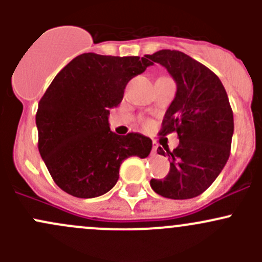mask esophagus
<instances>
[{
  "mask_svg": "<svg viewBox=\"0 0 262 262\" xmlns=\"http://www.w3.org/2000/svg\"><path fill=\"white\" fill-rule=\"evenodd\" d=\"M157 148H158L157 143H155V142H153V147H152V152H153V155H157Z\"/></svg>",
  "mask_w": 262,
  "mask_h": 262,
  "instance_id": "34e87169",
  "label": "esophagus"
}]
</instances>
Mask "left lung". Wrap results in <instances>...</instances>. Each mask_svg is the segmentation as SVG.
Here are the masks:
<instances>
[{
  "label": "left lung",
  "instance_id": "obj_1",
  "mask_svg": "<svg viewBox=\"0 0 262 262\" xmlns=\"http://www.w3.org/2000/svg\"><path fill=\"white\" fill-rule=\"evenodd\" d=\"M146 58L160 63L176 82L175 99L162 121L161 136L176 132L170 172L150 187L168 199H191L204 192L226 166L234 124L228 96L218 76L179 50L162 49ZM158 155L166 156L161 147Z\"/></svg>",
  "mask_w": 262,
  "mask_h": 262
}]
</instances>
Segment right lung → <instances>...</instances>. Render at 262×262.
<instances>
[{
	"label": "right lung",
	"instance_id": "add662e5",
	"mask_svg": "<svg viewBox=\"0 0 262 262\" xmlns=\"http://www.w3.org/2000/svg\"><path fill=\"white\" fill-rule=\"evenodd\" d=\"M153 62L139 57L83 53L52 81L39 101V152L55 184L76 198H96L115 186L121 162L146 158L152 141L143 134L110 130V109L130 78Z\"/></svg>",
	"mask_w": 262,
	"mask_h": 262
}]
</instances>
